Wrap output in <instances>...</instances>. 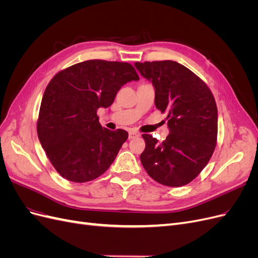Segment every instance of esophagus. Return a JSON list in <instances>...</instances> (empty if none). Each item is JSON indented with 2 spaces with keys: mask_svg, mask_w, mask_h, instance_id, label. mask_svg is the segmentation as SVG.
Wrapping results in <instances>:
<instances>
[{
  "mask_svg": "<svg viewBox=\"0 0 258 258\" xmlns=\"http://www.w3.org/2000/svg\"><path fill=\"white\" fill-rule=\"evenodd\" d=\"M140 135L138 134V132H136L135 130H131V131H129V139L131 140V139H136V138H138Z\"/></svg>",
  "mask_w": 258,
  "mask_h": 258,
  "instance_id": "1",
  "label": "esophagus"
}]
</instances>
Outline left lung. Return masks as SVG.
Masks as SVG:
<instances>
[{"label":"left lung","instance_id":"8db88e82","mask_svg":"<svg viewBox=\"0 0 258 258\" xmlns=\"http://www.w3.org/2000/svg\"><path fill=\"white\" fill-rule=\"evenodd\" d=\"M138 71L155 88V105L167 112L169 136L163 142L143 135L140 156L146 172L162 185L190 183L212 156L217 138V107L206 83L175 61L136 62Z\"/></svg>","mask_w":258,"mask_h":258}]
</instances>
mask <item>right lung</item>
<instances>
[{
  "mask_svg": "<svg viewBox=\"0 0 258 258\" xmlns=\"http://www.w3.org/2000/svg\"><path fill=\"white\" fill-rule=\"evenodd\" d=\"M139 81L127 62L87 60L62 70L45 89L37 136L57 172L75 183L103 174L128 139L99 122L98 108L114 102L121 86Z\"/></svg>",
  "mask_w": 258,
  "mask_h": 258,
  "instance_id": "obj_1",
  "label": "right lung"
}]
</instances>
